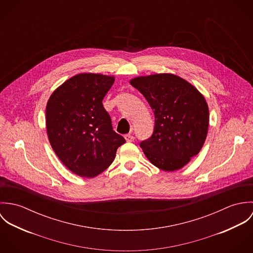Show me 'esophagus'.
Listing matches in <instances>:
<instances>
[{"mask_svg": "<svg viewBox=\"0 0 253 253\" xmlns=\"http://www.w3.org/2000/svg\"><path fill=\"white\" fill-rule=\"evenodd\" d=\"M125 139H126V142H132L134 140V137L131 134H126Z\"/></svg>", "mask_w": 253, "mask_h": 253, "instance_id": "1", "label": "esophagus"}]
</instances>
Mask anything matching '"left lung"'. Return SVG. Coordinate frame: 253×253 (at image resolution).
I'll return each mask as SVG.
<instances>
[{"instance_id": "1", "label": "left lung", "mask_w": 253, "mask_h": 253, "mask_svg": "<svg viewBox=\"0 0 253 253\" xmlns=\"http://www.w3.org/2000/svg\"><path fill=\"white\" fill-rule=\"evenodd\" d=\"M130 84L148 101L155 115L150 138L140 143L147 159L165 171L186 166L206 141L210 113L204 95L173 74L136 77Z\"/></svg>"}]
</instances>
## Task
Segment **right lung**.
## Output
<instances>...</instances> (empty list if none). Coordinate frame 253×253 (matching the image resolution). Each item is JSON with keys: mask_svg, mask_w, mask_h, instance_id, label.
<instances>
[{"mask_svg": "<svg viewBox=\"0 0 253 253\" xmlns=\"http://www.w3.org/2000/svg\"><path fill=\"white\" fill-rule=\"evenodd\" d=\"M114 76L82 73L58 86L45 108V125L53 151L73 173L95 177L113 163L125 138L113 130L102 100Z\"/></svg>", "mask_w": 253, "mask_h": 253, "instance_id": "add662e5", "label": "right lung"}]
</instances>
